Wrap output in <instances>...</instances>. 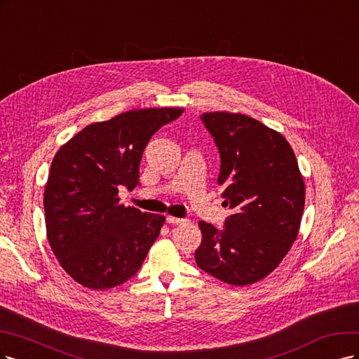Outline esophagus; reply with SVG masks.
<instances>
[{
  "mask_svg": "<svg viewBox=\"0 0 359 359\" xmlns=\"http://www.w3.org/2000/svg\"><path fill=\"white\" fill-rule=\"evenodd\" d=\"M167 222L172 224V225H179V224H184L187 222V219L183 217H175V216H167Z\"/></svg>",
  "mask_w": 359,
  "mask_h": 359,
  "instance_id": "34e87169",
  "label": "esophagus"
}]
</instances>
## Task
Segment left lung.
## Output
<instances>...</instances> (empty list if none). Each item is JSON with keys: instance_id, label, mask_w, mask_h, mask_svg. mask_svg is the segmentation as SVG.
Masks as SVG:
<instances>
[{"instance_id": "left-lung-1", "label": "left lung", "mask_w": 359, "mask_h": 359, "mask_svg": "<svg viewBox=\"0 0 359 359\" xmlns=\"http://www.w3.org/2000/svg\"><path fill=\"white\" fill-rule=\"evenodd\" d=\"M221 155L217 183L233 215L225 228L200 221L196 265L216 279L246 286L267 277L298 236L306 188L286 138L241 113H203Z\"/></svg>"}]
</instances>
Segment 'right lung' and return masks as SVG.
<instances>
[{"label": "right lung", "mask_w": 359, "mask_h": 359, "mask_svg": "<svg viewBox=\"0 0 359 359\" xmlns=\"http://www.w3.org/2000/svg\"><path fill=\"white\" fill-rule=\"evenodd\" d=\"M183 109H140L95 122L57 150L44 189L49 245L61 267L85 287L104 291L140 270L165 217L119 203L138 184L143 150Z\"/></svg>", "instance_id": "1"}]
</instances>
